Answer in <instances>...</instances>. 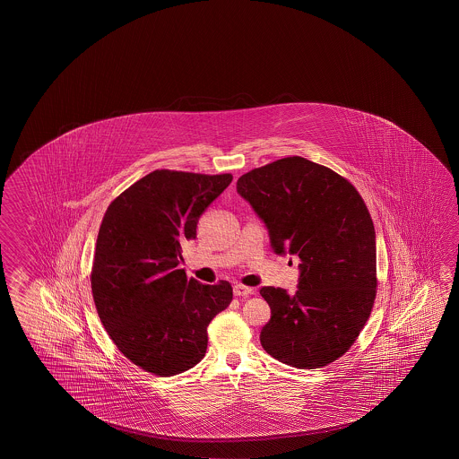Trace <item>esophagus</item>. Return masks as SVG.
I'll return each mask as SVG.
<instances>
[{
    "instance_id": "esophagus-1",
    "label": "esophagus",
    "mask_w": 459,
    "mask_h": 459,
    "mask_svg": "<svg viewBox=\"0 0 459 459\" xmlns=\"http://www.w3.org/2000/svg\"><path fill=\"white\" fill-rule=\"evenodd\" d=\"M253 293H255V290L249 286L241 285V283L233 286V294L238 298H248L249 294Z\"/></svg>"
}]
</instances>
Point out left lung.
I'll return each mask as SVG.
<instances>
[{"label": "left lung", "instance_id": "8db88e82", "mask_svg": "<svg viewBox=\"0 0 459 459\" xmlns=\"http://www.w3.org/2000/svg\"><path fill=\"white\" fill-rule=\"evenodd\" d=\"M237 192L269 229L273 251L301 259L296 293L261 288L272 312L264 351L294 368L338 360L367 324L377 286L375 226L360 194L302 157L243 174Z\"/></svg>", "mask_w": 459, "mask_h": 459}]
</instances>
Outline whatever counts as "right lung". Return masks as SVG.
<instances>
[{"mask_svg":"<svg viewBox=\"0 0 459 459\" xmlns=\"http://www.w3.org/2000/svg\"><path fill=\"white\" fill-rule=\"evenodd\" d=\"M230 182L232 174L157 169L104 214L91 271L94 304L118 351L152 375L195 367L208 325L232 301L229 281L204 285L179 269L198 219Z\"/></svg>","mask_w":459,"mask_h":459,"instance_id":"right-lung-1","label":"right lung"}]
</instances>
